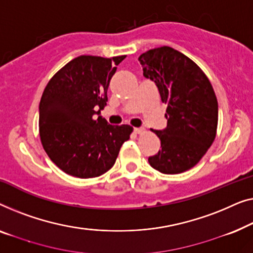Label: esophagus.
<instances>
[{"label": "esophagus", "instance_id": "1", "mask_svg": "<svg viewBox=\"0 0 253 253\" xmlns=\"http://www.w3.org/2000/svg\"><path fill=\"white\" fill-rule=\"evenodd\" d=\"M134 133L135 134L144 133V128H134Z\"/></svg>", "mask_w": 253, "mask_h": 253}]
</instances>
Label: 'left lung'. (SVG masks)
<instances>
[{
  "label": "left lung",
  "instance_id": "left-lung-1",
  "mask_svg": "<svg viewBox=\"0 0 253 253\" xmlns=\"http://www.w3.org/2000/svg\"><path fill=\"white\" fill-rule=\"evenodd\" d=\"M143 76L154 81L167 104V127L152 130L162 149L149 157L164 174L190 169L211 147L218 127V101L208 77L196 63L170 47L155 48L138 57Z\"/></svg>",
  "mask_w": 253,
  "mask_h": 253
}]
</instances>
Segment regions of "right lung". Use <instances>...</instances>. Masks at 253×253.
Instances as JSON below:
<instances>
[{"label":"right lung","instance_id":"1","mask_svg":"<svg viewBox=\"0 0 253 253\" xmlns=\"http://www.w3.org/2000/svg\"><path fill=\"white\" fill-rule=\"evenodd\" d=\"M126 56H79L49 80L39 106L42 147L69 175L89 179L115 165L133 127L112 126L99 115L108 102L110 80Z\"/></svg>","mask_w":253,"mask_h":253}]
</instances>
